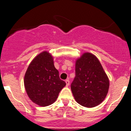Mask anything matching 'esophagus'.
I'll return each instance as SVG.
<instances>
[{"instance_id": "1", "label": "esophagus", "mask_w": 131, "mask_h": 131, "mask_svg": "<svg viewBox=\"0 0 131 131\" xmlns=\"http://www.w3.org/2000/svg\"><path fill=\"white\" fill-rule=\"evenodd\" d=\"M65 82H66V84H67V86H68L70 84V80H68V79H67V80H65Z\"/></svg>"}]
</instances>
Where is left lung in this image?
Returning a JSON list of instances; mask_svg holds the SVG:
<instances>
[{"label":"left lung","mask_w":131,"mask_h":131,"mask_svg":"<svg viewBox=\"0 0 131 131\" xmlns=\"http://www.w3.org/2000/svg\"><path fill=\"white\" fill-rule=\"evenodd\" d=\"M109 85V79L94 55L85 52L77 59L71 90L78 103L88 108L97 106L106 97Z\"/></svg>","instance_id":"obj_1"}]
</instances>
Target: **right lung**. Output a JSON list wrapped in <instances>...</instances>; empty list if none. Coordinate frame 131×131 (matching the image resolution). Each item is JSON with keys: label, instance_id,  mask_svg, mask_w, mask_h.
<instances>
[{"label": "right lung", "instance_id": "obj_1", "mask_svg": "<svg viewBox=\"0 0 131 131\" xmlns=\"http://www.w3.org/2000/svg\"><path fill=\"white\" fill-rule=\"evenodd\" d=\"M24 84L30 100L41 106L54 103L59 92L66 85L54 67L53 58L47 51L37 55L29 64Z\"/></svg>", "mask_w": 131, "mask_h": 131}]
</instances>
